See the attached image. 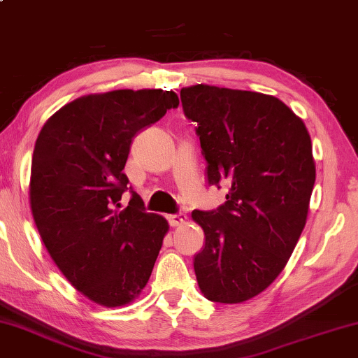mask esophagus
Returning <instances> with one entry per match:
<instances>
[{
    "label": "esophagus",
    "mask_w": 358,
    "mask_h": 358,
    "mask_svg": "<svg viewBox=\"0 0 358 358\" xmlns=\"http://www.w3.org/2000/svg\"><path fill=\"white\" fill-rule=\"evenodd\" d=\"M185 220H187L185 214H169L168 215V222H169V225H171V227L182 225Z\"/></svg>",
    "instance_id": "obj_1"
}]
</instances>
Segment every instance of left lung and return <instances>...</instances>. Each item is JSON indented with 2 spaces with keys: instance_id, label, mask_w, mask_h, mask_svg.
<instances>
[{
  "instance_id": "8db88e82",
  "label": "left lung",
  "mask_w": 358,
  "mask_h": 358,
  "mask_svg": "<svg viewBox=\"0 0 358 358\" xmlns=\"http://www.w3.org/2000/svg\"><path fill=\"white\" fill-rule=\"evenodd\" d=\"M180 101L198 125L208 184L228 187L222 206L192 213L206 236L198 285L210 301L243 303L279 276L300 239L315 182L311 136L271 95L198 84Z\"/></svg>"
}]
</instances>
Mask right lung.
Listing matches in <instances>:
<instances>
[{
  "mask_svg": "<svg viewBox=\"0 0 358 358\" xmlns=\"http://www.w3.org/2000/svg\"><path fill=\"white\" fill-rule=\"evenodd\" d=\"M179 106L174 92L114 90L80 96L45 122L31 160L30 206L52 260L101 306L136 298L154 269L168 222L145 213L124 173L133 138Z\"/></svg>",
  "mask_w": 358,
  "mask_h": 358,
  "instance_id": "1",
  "label": "right lung"
}]
</instances>
